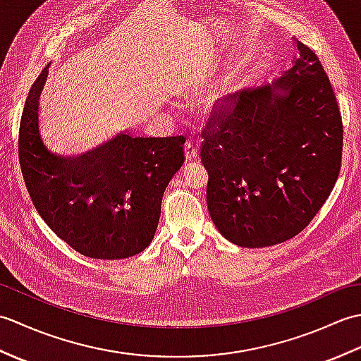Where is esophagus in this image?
I'll list each match as a JSON object with an SVG mask.
<instances>
[{
  "label": "esophagus",
  "instance_id": "obj_1",
  "mask_svg": "<svg viewBox=\"0 0 361 361\" xmlns=\"http://www.w3.org/2000/svg\"><path fill=\"white\" fill-rule=\"evenodd\" d=\"M185 152H186L188 161H194L198 157V147H197V144L192 141H188L185 144Z\"/></svg>",
  "mask_w": 361,
  "mask_h": 361
}]
</instances>
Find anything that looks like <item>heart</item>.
Instances as JSON below:
<instances>
[{"mask_svg":"<svg viewBox=\"0 0 361 361\" xmlns=\"http://www.w3.org/2000/svg\"><path fill=\"white\" fill-rule=\"evenodd\" d=\"M235 85H237V75H234V78L229 79V82L226 83V88H225V91H224V94L229 93V91H231Z\"/></svg>","mask_w":361,"mask_h":361,"instance_id":"1","label":"heart"}]
</instances>
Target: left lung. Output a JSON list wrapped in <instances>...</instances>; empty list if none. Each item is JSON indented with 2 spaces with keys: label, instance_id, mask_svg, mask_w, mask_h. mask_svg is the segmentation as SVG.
<instances>
[{
  "label": "left lung",
  "instance_id": "obj_1",
  "mask_svg": "<svg viewBox=\"0 0 361 361\" xmlns=\"http://www.w3.org/2000/svg\"><path fill=\"white\" fill-rule=\"evenodd\" d=\"M296 46L288 70L242 91L203 130L209 216L239 247H271L301 233L338 178L343 124L334 90L317 54Z\"/></svg>",
  "mask_w": 361,
  "mask_h": 361
}]
</instances>
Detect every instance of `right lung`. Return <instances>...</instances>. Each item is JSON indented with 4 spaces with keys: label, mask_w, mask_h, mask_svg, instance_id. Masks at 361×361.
Listing matches in <instances>:
<instances>
[{
    "label": "right lung",
    "mask_w": 361,
    "mask_h": 361,
    "mask_svg": "<svg viewBox=\"0 0 361 361\" xmlns=\"http://www.w3.org/2000/svg\"><path fill=\"white\" fill-rule=\"evenodd\" d=\"M49 66L30 87L20 122V164L35 209L83 256L140 255L155 235L169 181L185 163L186 137L121 133L80 157L59 155L44 144L38 124Z\"/></svg>",
    "instance_id": "add662e5"
}]
</instances>
